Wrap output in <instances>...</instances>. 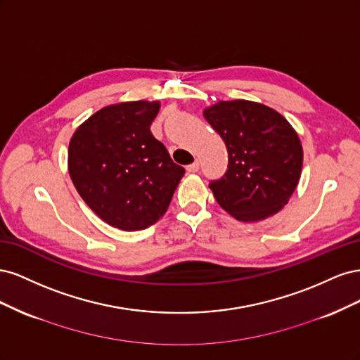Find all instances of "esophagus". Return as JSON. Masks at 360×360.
Returning a JSON list of instances; mask_svg holds the SVG:
<instances>
[{"mask_svg":"<svg viewBox=\"0 0 360 360\" xmlns=\"http://www.w3.org/2000/svg\"><path fill=\"white\" fill-rule=\"evenodd\" d=\"M188 172H197L200 169V162L195 160L193 163H191V165H188Z\"/></svg>","mask_w":360,"mask_h":360,"instance_id":"obj_1","label":"esophagus"}]
</instances>
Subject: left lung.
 I'll return each mask as SVG.
<instances>
[{"instance_id":"8db88e82","label":"left lung","mask_w":360,"mask_h":360,"mask_svg":"<svg viewBox=\"0 0 360 360\" xmlns=\"http://www.w3.org/2000/svg\"><path fill=\"white\" fill-rule=\"evenodd\" d=\"M204 117L228 150V169L209 188L237 221L257 222L278 213L296 189L303 150L296 130L271 108L250 101L219 102Z\"/></svg>"}]
</instances>
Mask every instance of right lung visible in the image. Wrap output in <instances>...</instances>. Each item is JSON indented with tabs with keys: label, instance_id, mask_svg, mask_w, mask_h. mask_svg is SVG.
Segmentation results:
<instances>
[{
	"label": "right lung",
	"instance_id": "add662e5",
	"mask_svg": "<svg viewBox=\"0 0 360 360\" xmlns=\"http://www.w3.org/2000/svg\"><path fill=\"white\" fill-rule=\"evenodd\" d=\"M159 102L102 108L69 144V174L86 205L118 230L138 231L168 210L184 168L151 134Z\"/></svg>",
	"mask_w": 360,
	"mask_h": 360
}]
</instances>
